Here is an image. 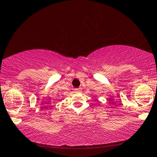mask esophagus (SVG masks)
<instances>
[{
	"instance_id": "34e87169",
	"label": "esophagus",
	"mask_w": 157,
	"mask_h": 157,
	"mask_svg": "<svg viewBox=\"0 0 157 157\" xmlns=\"http://www.w3.org/2000/svg\"><path fill=\"white\" fill-rule=\"evenodd\" d=\"M75 90H76L77 92H80L82 91V88H77V89H75Z\"/></svg>"
}]
</instances>
